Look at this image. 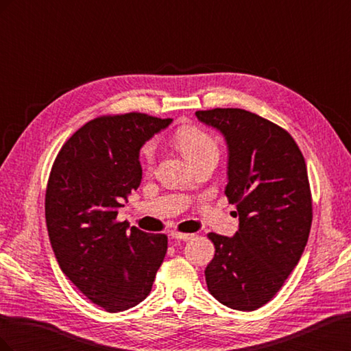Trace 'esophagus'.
Returning <instances> with one entry per match:
<instances>
[{
  "label": "esophagus",
  "mask_w": 351,
  "mask_h": 351,
  "mask_svg": "<svg viewBox=\"0 0 351 351\" xmlns=\"http://www.w3.org/2000/svg\"><path fill=\"white\" fill-rule=\"evenodd\" d=\"M169 236H171V239L174 240H182V241H189L195 237V234H184V232H177V231H173Z\"/></svg>",
  "instance_id": "1"
}]
</instances>
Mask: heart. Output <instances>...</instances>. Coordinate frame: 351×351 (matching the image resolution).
<instances>
[{"label":"heart","instance_id":"obj_1","mask_svg":"<svg viewBox=\"0 0 351 351\" xmlns=\"http://www.w3.org/2000/svg\"><path fill=\"white\" fill-rule=\"evenodd\" d=\"M174 142L190 164L208 155H218V145L214 137L202 129H197V127L178 129L174 136ZM141 156L143 164L149 167L155 158V145L152 142L146 143L142 147Z\"/></svg>","mask_w":351,"mask_h":351}]
</instances>
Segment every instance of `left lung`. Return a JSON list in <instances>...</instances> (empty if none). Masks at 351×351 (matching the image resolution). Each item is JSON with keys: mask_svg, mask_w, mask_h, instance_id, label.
Returning a JSON list of instances; mask_svg holds the SVG:
<instances>
[{"mask_svg": "<svg viewBox=\"0 0 351 351\" xmlns=\"http://www.w3.org/2000/svg\"><path fill=\"white\" fill-rule=\"evenodd\" d=\"M196 117L224 136L226 195L239 214L234 236L208 234L215 246L205 269L208 290L231 309L256 311L278 293L309 239L304 158L284 129L246 110L215 108Z\"/></svg>", "mask_w": 351, "mask_h": 351, "instance_id": "1", "label": "left lung"}]
</instances>
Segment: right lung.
I'll return each instance as SVG.
<instances>
[{
  "label": "right lung",
  "mask_w": 351,
  "mask_h": 351,
  "mask_svg": "<svg viewBox=\"0 0 351 351\" xmlns=\"http://www.w3.org/2000/svg\"><path fill=\"white\" fill-rule=\"evenodd\" d=\"M171 121L139 112L99 117L70 137L51 169L45 218L52 250L66 277L108 312L146 299L165 258L167 236L115 218L141 186L142 146Z\"/></svg>",
  "instance_id": "add662e5"
}]
</instances>
